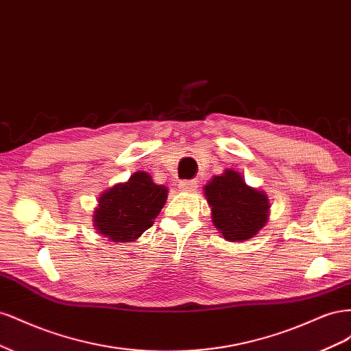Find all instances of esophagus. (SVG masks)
Wrapping results in <instances>:
<instances>
[{
  "mask_svg": "<svg viewBox=\"0 0 351 351\" xmlns=\"http://www.w3.org/2000/svg\"><path fill=\"white\" fill-rule=\"evenodd\" d=\"M178 187L183 190V192H195L197 189V183L195 180H184V182H180Z\"/></svg>",
  "mask_w": 351,
  "mask_h": 351,
  "instance_id": "esophagus-1",
  "label": "esophagus"
}]
</instances>
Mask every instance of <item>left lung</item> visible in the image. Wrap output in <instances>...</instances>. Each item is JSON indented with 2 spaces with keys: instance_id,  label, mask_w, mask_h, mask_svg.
<instances>
[{
  "instance_id": "obj_1",
  "label": "left lung",
  "mask_w": 351,
  "mask_h": 351,
  "mask_svg": "<svg viewBox=\"0 0 351 351\" xmlns=\"http://www.w3.org/2000/svg\"><path fill=\"white\" fill-rule=\"evenodd\" d=\"M204 192L212 224L227 241H247L267 226L271 208L268 195L249 186L236 169L226 168L222 174L212 177Z\"/></svg>"
}]
</instances>
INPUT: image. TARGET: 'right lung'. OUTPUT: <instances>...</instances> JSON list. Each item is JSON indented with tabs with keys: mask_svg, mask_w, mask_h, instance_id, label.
I'll return each mask as SVG.
<instances>
[{
	"mask_svg": "<svg viewBox=\"0 0 351 351\" xmlns=\"http://www.w3.org/2000/svg\"><path fill=\"white\" fill-rule=\"evenodd\" d=\"M168 189L156 184L146 171H136L99 196L93 210V227L112 243H132L152 227L164 208Z\"/></svg>",
	"mask_w": 351,
	"mask_h": 351,
	"instance_id": "right-lung-1",
	"label": "right lung"
}]
</instances>
